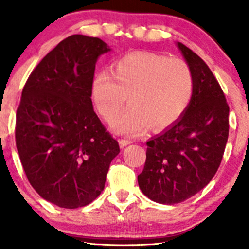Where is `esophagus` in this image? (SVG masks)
<instances>
[{
  "label": "esophagus",
  "mask_w": 249,
  "mask_h": 249,
  "mask_svg": "<svg viewBox=\"0 0 249 249\" xmlns=\"http://www.w3.org/2000/svg\"><path fill=\"white\" fill-rule=\"evenodd\" d=\"M132 142H133V141H132V140H129V139H121V140L119 141L120 147H121V148H124L125 146L130 145V143H132Z\"/></svg>",
  "instance_id": "1"
}]
</instances>
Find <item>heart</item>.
Masks as SVG:
<instances>
[{"instance_id": "1", "label": "heart", "mask_w": 249, "mask_h": 249, "mask_svg": "<svg viewBox=\"0 0 249 249\" xmlns=\"http://www.w3.org/2000/svg\"><path fill=\"white\" fill-rule=\"evenodd\" d=\"M96 109L117 133L140 135L148 125L161 130L178 121L194 93V76L184 60L149 52L124 55L113 72H100L91 83Z\"/></svg>"}]
</instances>
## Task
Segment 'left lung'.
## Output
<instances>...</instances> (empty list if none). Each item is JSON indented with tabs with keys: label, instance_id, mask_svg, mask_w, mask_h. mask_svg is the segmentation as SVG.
I'll return each mask as SVG.
<instances>
[{
	"label": "left lung",
	"instance_id": "obj_1",
	"mask_svg": "<svg viewBox=\"0 0 249 249\" xmlns=\"http://www.w3.org/2000/svg\"><path fill=\"white\" fill-rule=\"evenodd\" d=\"M194 76V93L180 119L147 142L138 176L141 191L161 204L189 199L209 184L222 161L229 134V106L203 59L178 42Z\"/></svg>",
	"mask_w": 249,
	"mask_h": 249
}]
</instances>
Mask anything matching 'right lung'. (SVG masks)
<instances>
[{"instance_id":"obj_1","label":"right lung","mask_w":249,"mask_h":249,"mask_svg":"<svg viewBox=\"0 0 249 249\" xmlns=\"http://www.w3.org/2000/svg\"><path fill=\"white\" fill-rule=\"evenodd\" d=\"M109 51L98 38L69 36L23 87L15 125L21 164L33 189L60 208L76 209L97 198L120 153L91 101L96 61Z\"/></svg>"}]
</instances>
